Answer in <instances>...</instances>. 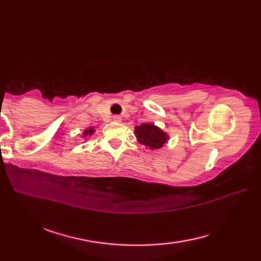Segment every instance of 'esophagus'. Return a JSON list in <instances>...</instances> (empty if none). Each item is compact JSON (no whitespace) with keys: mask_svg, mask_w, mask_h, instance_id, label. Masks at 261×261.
Returning a JSON list of instances; mask_svg holds the SVG:
<instances>
[{"mask_svg":"<svg viewBox=\"0 0 261 261\" xmlns=\"http://www.w3.org/2000/svg\"><path fill=\"white\" fill-rule=\"evenodd\" d=\"M113 121H114V122H121V121H122V118H121L120 115H114V116H113Z\"/></svg>","mask_w":261,"mask_h":261,"instance_id":"34e87169","label":"esophagus"}]
</instances>
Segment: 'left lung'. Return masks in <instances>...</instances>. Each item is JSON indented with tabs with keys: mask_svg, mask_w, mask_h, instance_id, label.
<instances>
[{
	"mask_svg": "<svg viewBox=\"0 0 261 261\" xmlns=\"http://www.w3.org/2000/svg\"><path fill=\"white\" fill-rule=\"evenodd\" d=\"M135 136L138 142L143 145L151 150H157V149L163 148L168 143L169 136L167 132L153 123H142L135 127Z\"/></svg>",
	"mask_w": 261,
	"mask_h": 261,
	"instance_id": "left-lung-1",
	"label": "left lung"
}]
</instances>
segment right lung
Returning <instances> with one entry per match:
<instances>
[{
	"mask_svg": "<svg viewBox=\"0 0 261 261\" xmlns=\"http://www.w3.org/2000/svg\"><path fill=\"white\" fill-rule=\"evenodd\" d=\"M94 132H95V129H94L93 126H90V127H86V129L83 131V135L82 137L83 138H86V137H91L94 135Z\"/></svg>",
	"mask_w": 261,
	"mask_h": 261,
	"instance_id": "add662e5",
	"label": "right lung"
}]
</instances>
